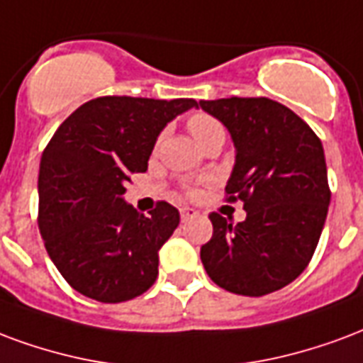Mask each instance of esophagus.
<instances>
[{
	"label": "esophagus",
	"instance_id": "34e87169",
	"mask_svg": "<svg viewBox=\"0 0 363 363\" xmlns=\"http://www.w3.org/2000/svg\"><path fill=\"white\" fill-rule=\"evenodd\" d=\"M198 216V211L192 208H181V219L182 221H189V219H192V217Z\"/></svg>",
	"mask_w": 363,
	"mask_h": 363
}]
</instances>
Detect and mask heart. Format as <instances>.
Instances as JSON below:
<instances>
[{
	"label": "heart",
	"mask_w": 363,
	"mask_h": 363,
	"mask_svg": "<svg viewBox=\"0 0 363 363\" xmlns=\"http://www.w3.org/2000/svg\"><path fill=\"white\" fill-rule=\"evenodd\" d=\"M189 128L192 136L196 138V142H202L206 136H209L211 133H217V130H223V127L217 123L213 117H209L206 113H196L189 119Z\"/></svg>",
	"instance_id": "b5f03b06"
}]
</instances>
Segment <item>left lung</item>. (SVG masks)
Listing matches in <instances>:
<instances>
[{"label":"left lung","mask_w":363,"mask_h":363,"mask_svg":"<svg viewBox=\"0 0 363 363\" xmlns=\"http://www.w3.org/2000/svg\"><path fill=\"white\" fill-rule=\"evenodd\" d=\"M200 107L227 127L236 157L225 186L246 219L211 213L200 250L209 279L242 296L283 289L308 267L323 230L331 190L321 140L294 111L269 98H223Z\"/></svg>","instance_id":"obj_1"}]
</instances>
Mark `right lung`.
<instances>
[{"label": "right lung", "instance_id": "right-lung-1", "mask_svg": "<svg viewBox=\"0 0 363 363\" xmlns=\"http://www.w3.org/2000/svg\"><path fill=\"white\" fill-rule=\"evenodd\" d=\"M198 107L190 98L104 96L67 117L45 146L38 174V227L52 262L72 289L117 304L155 283L160 248L179 209L157 202L150 216L125 202L169 121Z\"/></svg>", "mask_w": 363, "mask_h": 363}]
</instances>
